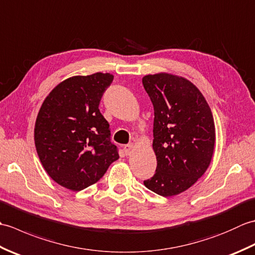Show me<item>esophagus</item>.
I'll return each mask as SVG.
<instances>
[{
	"label": "esophagus",
	"instance_id": "34e87169",
	"mask_svg": "<svg viewBox=\"0 0 255 255\" xmlns=\"http://www.w3.org/2000/svg\"><path fill=\"white\" fill-rule=\"evenodd\" d=\"M132 148H133V143H128V144H125L124 145V151H125V153L126 154H129L131 152V150H132Z\"/></svg>",
	"mask_w": 255,
	"mask_h": 255
}]
</instances>
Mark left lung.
<instances>
[{"mask_svg":"<svg viewBox=\"0 0 255 255\" xmlns=\"http://www.w3.org/2000/svg\"><path fill=\"white\" fill-rule=\"evenodd\" d=\"M154 108L153 150L156 169L143 181L163 197L180 194L207 170L215 147V124L210 107L188 80L159 73L142 79Z\"/></svg>","mask_w":255,"mask_h":255,"instance_id":"left-lung-1","label":"left lung"}]
</instances>
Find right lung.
I'll return each mask as SVG.
<instances>
[{"label":"right lung","instance_id":"add662e5","mask_svg":"<svg viewBox=\"0 0 255 255\" xmlns=\"http://www.w3.org/2000/svg\"><path fill=\"white\" fill-rule=\"evenodd\" d=\"M110 73L72 77L53 89L35 124V145L46 172L74 192L100 181L119 158L111 141L110 124L100 112Z\"/></svg>","mask_w":255,"mask_h":255}]
</instances>
